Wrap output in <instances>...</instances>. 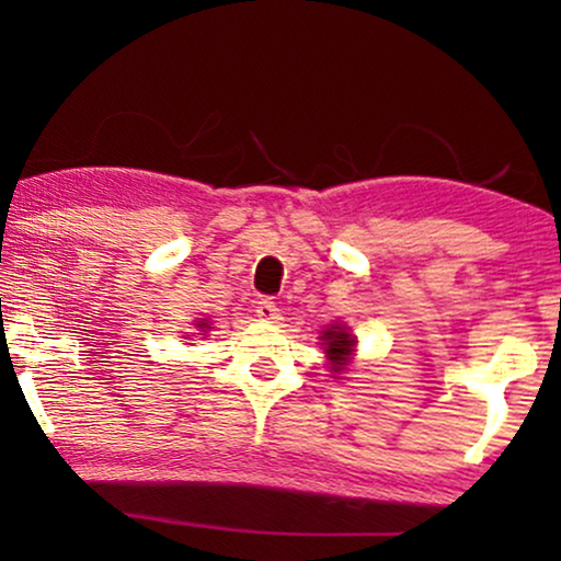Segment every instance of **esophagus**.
<instances>
[{"mask_svg": "<svg viewBox=\"0 0 561 561\" xmlns=\"http://www.w3.org/2000/svg\"><path fill=\"white\" fill-rule=\"evenodd\" d=\"M255 313L263 321H278L280 319V309H278V304L273 301V298H260L257 306H255Z\"/></svg>", "mask_w": 561, "mask_h": 561, "instance_id": "34e87169", "label": "esophagus"}]
</instances>
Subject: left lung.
I'll list each match as a JSON object with an SVG mask.
<instances>
[{
  "mask_svg": "<svg viewBox=\"0 0 561 561\" xmlns=\"http://www.w3.org/2000/svg\"><path fill=\"white\" fill-rule=\"evenodd\" d=\"M321 340L327 344V357L332 359V370L340 373L342 367L347 365L352 347H355V336L347 334V329L344 327H332L321 334Z\"/></svg>",
  "mask_w": 561,
  "mask_h": 561,
  "instance_id": "obj_1",
  "label": "left lung"
}]
</instances>
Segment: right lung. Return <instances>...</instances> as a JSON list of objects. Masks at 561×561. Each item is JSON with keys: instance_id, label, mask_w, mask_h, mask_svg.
Returning a JSON list of instances; mask_svg holds the SVG:
<instances>
[{"instance_id": "1", "label": "right lung", "mask_w": 561, "mask_h": 561, "mask_svg": "<svg viewBox=\"0 0 561 561\" xmlns=\"http://www.w3.org/2000/svg\"><path fill=\"white\" fill-rule=\"evenodd\" d=\"M198 327H206V321H202V324H198Z\"/></svg>"}]
</instances>
